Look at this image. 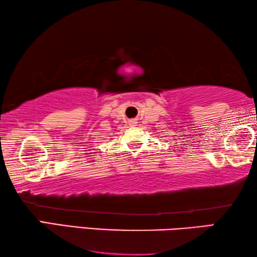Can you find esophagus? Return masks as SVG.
<instances>
[{"label":"esophagus","mask_w":257,"mask_h":257,"mask_svg":"<svg viewBox=\"0 0 257 257\" xmlns=\"http://www.w3.org/2000/svg\"><path fill=\"white\" fill-rule=\"evenodd\" d=\"M130 124H131V125H136V124H137V120H136V119L130 120Z\"/></svg>","instance_id":"obj_1"}]
</instances>
